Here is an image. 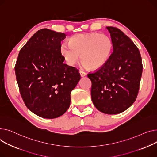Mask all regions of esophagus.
I'll list each match as a JSON object with an SVG mask.
<instances>
[{"mask_svg":"<svg viewBox=\"0 0 157 157\" xmlns=\"http://www.w3.org/2000/svg\"><path fill=\"white\" fill-rule=\"evenodd\" d=\"M79 73H80V76H81L82 77H85V76L87 75L86 73L84 72V71H82V70H80V71H79Z\"/></svg>","mask_w":157,"mask_h":157,"instance_id":"obj_1","label":"esophagus"}]
</instances>
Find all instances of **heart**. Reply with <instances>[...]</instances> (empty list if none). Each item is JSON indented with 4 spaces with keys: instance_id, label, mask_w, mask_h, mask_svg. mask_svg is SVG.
Returning a JSON list of instances; mask_svg holds the SVG:
<instances>
[{
    "instance_id": "b5f03b06",
    "label": "heart",
    "mask_w": 157,
    "mask_h": 157,
    "mask_svg": "<svg viewBox=\"0 0 157 157\" xmlns=\"http://www.w3.org/2000/svg\"><path fill=\"white\" fill-rule=\"evenodd\" d=\"M112 50V42L108 36L98 33H80L71 36L68 44H63L61 56L68 64L73 66L80 59L84 65L92 70L102 67Z\"/></svg>"
}]
</instances>
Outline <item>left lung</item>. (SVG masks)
Masks as SVG:
<instances>
[{"label":"left lung","instance_id":"8db88e82","mask_svg":"<svg viewBox=\"0 0 157 157\" xmlns=\"http://www.w3.org/2000/svg\"><path fill=\"white\" fill-rule=\"evenodd\" d=\"M113 51L104 65L87 77L92 82L91 99L95 107L106 114L122 113L137 98L143 71L139 49L117 28L107 26Z\"/></svg>","mask_w":157,"mask_h":157}]
</instances>
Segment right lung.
Instances as JSON below:
<instances>
[{"label":"right lung","instance_id":"1","mask_svg":"<svg viewBox=\"0 0 157 157\" xmlns=\"http://www.w3.org/2000/svg\"><path fill=\"white\" fill-rule=\"evenodd\" d=\"M63 33L47 29L36 32L21 48L15 65L26 106L44 118H57L70 105V93L80 79L79 70L64 64L60 53Z\"/></svg>","mask_w":157,"mask_h":157}]
</instances>
